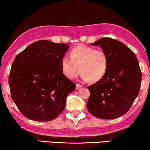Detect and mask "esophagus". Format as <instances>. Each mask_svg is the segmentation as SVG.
Wrapping results in <instances>:
<instances>
[{
    "label": "esophagus",
    "instance_id": "34e87169",
    "mask_svg": "<svg viewBox=\"0 0 150 150\" xmlns=\"http://www.w3.org/2000/svg\"><path fill=\"white\" fill-rule=\"evenodd\" d=\"M82 87V85H80V84H77L76 86V90H79L80 88H81Z\"/></svg>",
    "mask_w": 150,
    "mask_h": 150
}]
</instances>
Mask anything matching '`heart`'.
Wrapping results in <instances>:
<instances>
[{
    "mask_svg": "<svg viewBox=\"0 0 150 150\" xmlns=\"http://www.w3.org/2000/svg\"><path fill=\"white\" fill-rule=\"evenodd\" d=\"M70 57L64 56L61 60L64 74L70 79L76 77L81 69L85 80L97 82L104 76L108 68V57L102 49L80 45L71 50Z\"/></svg>",
    "mask_w": 150,
    "mask_h": 150,
    "instance_id": "b5f03b06",
    "label": "heart"
}]
</instances>
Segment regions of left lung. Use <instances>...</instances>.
<instances>
[{
    "mask_svg": "<svg viewBox=\"0 0 150 150\" xmlns=\"http://www.w3.org/2000/svg\"><path fill=\"white\" fill-rule=\"evenodd\" d=\"M99 46L108 57V68L101 80L88 87L90 92L87 109L100 119H116L130 108L139 94L142 72L136 56L121 42L100 38Z\"/></svg>",
    "mask_w": 150,
    "mask_h": 150,
    "instance_id": "8db88e82",
    "label": "left lung"
}]
</instances>
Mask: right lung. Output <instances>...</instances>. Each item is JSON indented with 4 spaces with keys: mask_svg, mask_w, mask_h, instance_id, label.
Listing matches in <instances>:
<instances>
[{
    "mask_svg": "<svg viewBox=\"0 0 150 150\" xmlns=\"http://www.w3.org/2000/svg\"><path fill=\"white\" fill-rule=\"evenodd\" d=\"M69 47L66 44L42 40L16 56L8 84L12 99L27 118L50 121L64 110L66 98L76 88L61 67Z\"/></svg>",
    "mask_w": 150,
    "mask_h": 150,
    "instance_id": "add662e5",
    "label": "right lung"
}]
</instances>
